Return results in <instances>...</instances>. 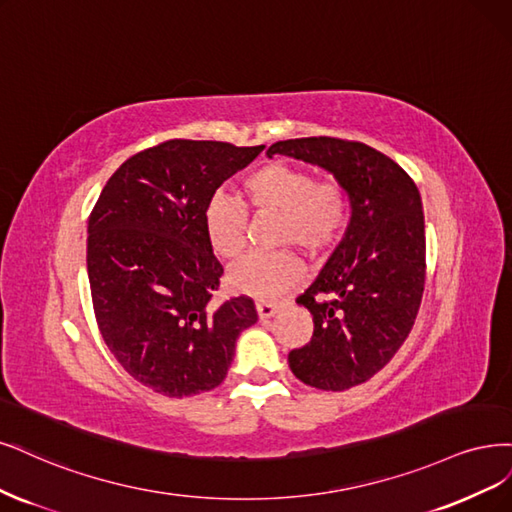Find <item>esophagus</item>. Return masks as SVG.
<instances>
[{"mask_svg": "<svg viewBox=\"0 0 512 512\" xmlns=\"http://www.w3.org/2000/svg\"><path fill=\"white\" fill-rule=\"evenodd\" d=\"M279 309V303H271V301H258L256 303V311L260 315V320H267V317H273Z\"/></svg>", "mask_w": 512, "mask_h": 512, "instance_id": "obj_1", "label": "esophagus"}]
</instances>
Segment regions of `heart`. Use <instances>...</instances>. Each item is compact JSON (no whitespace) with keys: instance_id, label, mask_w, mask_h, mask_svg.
Masks as SVG:
<instances>
[{"instance_id":"heart-1","label":"heart","mask_w":512,"mask_h":512,"mask_svg":"<svg viewBox=\"0 0 512 512\" xmlns=\"http://www.w3.org/2000/svg\"><path fill=\"white\" fill-rule=\"evenodd\" d=\"M243 201L254 211L279 214L277 241L296 243L309 254H322L337 243L349 218V197L337 180L313 182L305 169L271 163L252 171L241 184ZM205 237L218 256L233 260L245 248L248 216L224 195L211 197L203 211ZM303 267L288 250L256 252L228 271L231 286L248 296L275 298L294 286Z\"/></svg>"}]
</instances>
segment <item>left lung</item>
Here are the masks:
<instances>
[{
    "label": "left lung",
    "instance_id": "8db88e82",
    "mask_svg": "<svg viewBox=\"0 0 512 512\" xmlns=\"http://www.w3.org/2000/svg\"><path fill=\"white\" fill-rule=\"evenodd\" d=\"M343 184L351 218L313 284L296 298L313 315V337L292 349V373L317 390L343 392L368 381L407 341L426 284L424 207L409 173L390 156L337 137L277 142Z\"/></svg>",
    "mask_w": 512,
    "mask_h": 512
}]
</instances>
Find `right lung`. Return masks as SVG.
<instances>
[{
	"mask_svg": "<svg viewBox=\"0 0 512 512\" xmlns=\"http://www.w3.org/2000/svg\"><path fill=\"white\" fill-rule=\"evenodd\" d=\"M264 146L169 139L122 163L88 218L86 269L105 345L156 394L218 387L239 334L258 322L250 296L211 303L222 264L203 211Z\"/></svg>",
	"mask_w": 512,
	"mask_h": 512,
	"instance_id": "add662e5",
	"label": "right lung"
}]
</instances>
